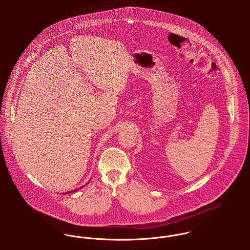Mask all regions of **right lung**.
I'll list each match as a JSON object with an SVG mask.
<instances>
[{"label":"right lung","mask_w":250,"mask_h":250,"mask_svg":"<svg viewBox=\"0 0 250 250\" xmlns=\"http://www.w3.org/2000/svg\"><path fill=\"white\" fill-rule=\"evenodd\" d=\"M87 184H88V183H87ZM83 188V187H81V188H77V189H74V190H71V191L65 192V193H69V192H73V191H77V190H79V189H80V188ZM65 193H64V194H65Z\"/></svg>","instance_id":"obj_1"}]
</instances>
